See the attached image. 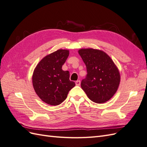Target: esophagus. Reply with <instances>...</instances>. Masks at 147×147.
<instances>
[{"instance_id":"obj_1","label":"esophagus","mask_w":147,"mask_h":147,"mask_svg":"<svg viewBox=\"0 0 147 147\" xmlns=\"http://www.w3.org/2000/svg\"><path fill=\"white\" fill-rule=\"evenodd\" d=\"M80 83H81V82L80 81V80H77V81L75 82V84H76L77 86H80Z\"/></svg>"}]
</instances>
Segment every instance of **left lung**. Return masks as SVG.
I'll list each match as a JSON object with an SVG mask.
<instances>
[{
    "label": "left lung",
    "mask_w": 147,
    "mask_h": 147,
    "mask_svg": "<svg viewBox=\"0 0 147 147\" xmlns=\"http://www.w3.org/2000/svg\"><path fill=\"white\" fill-rule=\"evenodd\" d=\"M78 53L87 70L86 77L81 82L82 90L92 102L104 103L112 98L118 90L120 75L117 67L102 51L81 49Z\"/></svg>",
    "instance_id": "obj_1"
}]
</instances>
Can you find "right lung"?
<instances>
[{
  "label": "right lung",
  "mask_w": 147,
  "mask_h": 147,
  "mask_svg": "<svg viewBox=\"0 0 147 147\" xmlns=\"http://www.w3.org/2000/svg\"><path fill=\"white\" fill-rule=\"evenodd\" d=\"M69 55L68 50H57L43 58L34 70L32 76L34 90L40 98L48 104H61L75 85L69 80V71L62 69Z\"/></svg>",
  "instance_id": "right-lung-1"
}]
</instances>
